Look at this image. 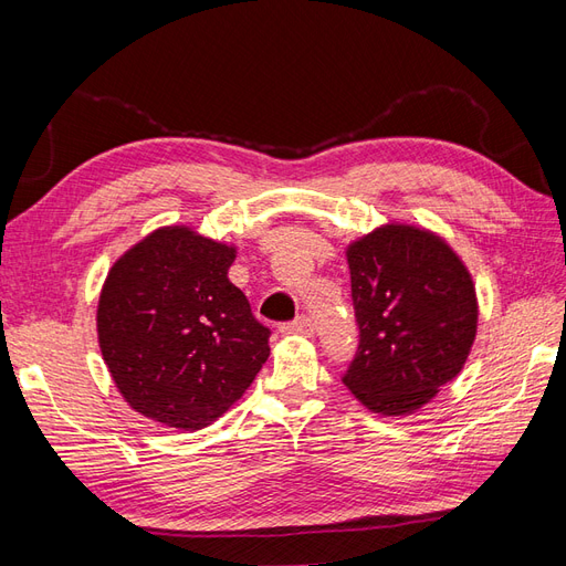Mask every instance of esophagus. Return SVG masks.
<instances>
[{
  "instance_id": "esophagus-1",
  "label": "esophagus",
  "mask_w": 566,
  "mask_h": 566,
  "mask_svg": "<svg viewBox=\"0 0 566 566\" xmlns=\"http://www.w3.org/2000/svg\"><path fill=\"white\" fill-rule=\"evenodd\" d=\"M281 333L283 335H306V337H312L314 335V323H312L310 316H300L293 323H283L281 325Z\"/></svg>"
}]
</instances>
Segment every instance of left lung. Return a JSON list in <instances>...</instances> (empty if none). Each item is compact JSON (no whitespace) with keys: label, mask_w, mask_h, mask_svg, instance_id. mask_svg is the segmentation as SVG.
Listing matches in <instances>:
<instances>
[{"label":"left lung","mask_w":566,"mask_h":566,"mask_svg":"<svg viewBox=\"0 0 566 566\" xmlns=\"http://www.w3.org/2000/svg\"><path fill=\"white\" fill-rule=\"evenodd\" d=\"M345 254L361 339L342 382L373 413H416L472 352V273L447 238L406 221L380 224Z\"/></svg>","instance_id":"1"}]
</instances>
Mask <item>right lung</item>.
Returning <instances> with one entry per match:
<instances>
[{
	"label": "right lung",
	"mask_w": 566,
	"mask_h": 566,
	"mask_svg": "<svg viewBox=\"0 0 566 566\" xmlns=\"http://www.w3.org/2000/svg\"><path fill=\"white\" fill-rule=\"evenodd\" d=\"M238 248L193 227H160L119 254L96 306V335L123 399L177 430L212 424L269 358V328L229 281Z\"/></svg>",
	"instance_id": "obj_1"
}]
</instances>
